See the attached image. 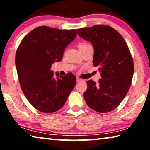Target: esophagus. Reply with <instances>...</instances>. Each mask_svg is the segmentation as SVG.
I'll use <instances>...</instances> for the list:
<instances>
[{
    "label": "esophagus",
    "instance_id": "obj_1",
    "mask_svg": "<svg viewBox=\"0 0 150 150\" xmlns=\"http://www.w3.org/2000/svg\"><path fill=\"white\" fill-rule=\"evenodd\" d=\"M76 81H77L78 83H79V82L84 81V80H83V79H80V78H77V79H76Z\"/></svg>",
    "mask_w": 150,
    "mask_h": 150
}]
</instances>
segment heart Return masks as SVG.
Returning <instances> with one entry per match:
<instances>
[{
    "instance_id": "b5f03b06",
    "label": "heart",
    "mask_w": 150,
    "mask_h": 150,
    "mask_svg": "<svg viewBox=\"0 0 150 150\" xmlns=\"http://www.w3.org/2000/svg\"><path fill=\"white\" fill-rule=\"evenodd\" d=\"M88 45H89V44H87V43H81V44L79 45V48H83V47L87 46H88Z\"/></svg>"
}]
</instances>
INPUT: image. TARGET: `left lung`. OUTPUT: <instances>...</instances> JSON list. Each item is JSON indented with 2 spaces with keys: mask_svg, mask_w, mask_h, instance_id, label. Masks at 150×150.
Listing matches in <instances>:
<instances>
[{
  "mask_svg": "<svg viewBox=\"0 0 150 150\" xmlns=\"http://www.w3.org/2000/svg\"><path fill=\"white\" fill-rule=\"evenodd\" d=\"M77 32L93 45V65L102 77L98 83L87 81L85 101L96 112H110L124 100L132 79L134 63L128 45L115 29L107 25L80 28Z\"/></svg>",
  "mask_w": 150,
  "mask_h": 150,
  "instance_id": "8db88e82",
  "label": "left lung"
}]
</instances>
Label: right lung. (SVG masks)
I'll return each instance as SVG.
<instances>
[{
	"mask_svg": "<svg viewBox=\"0 0 150 150\" xmlns=\"http://www.w3.org/2000/svg\"><path fill=\"white\" fill-rule=\"evenodd\" d=\"M76 37V29L64 30L39 26L23 38L16 54L21 89L37 110L51 113L64 105L76 83L71 73L61 76L51 65L63 58L66 46Z\"/></svg>",
	"mask_w": 150,
	"mask_h": 150,
	"instance_id": "obj_1",
	"label": "right lung"
}]
</instances>
